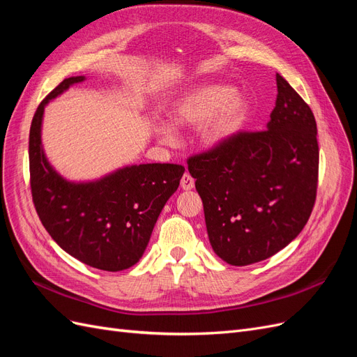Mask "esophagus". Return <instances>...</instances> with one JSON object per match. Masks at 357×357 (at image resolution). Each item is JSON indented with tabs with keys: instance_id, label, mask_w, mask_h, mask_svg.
<instances>
[{
	"instance_id": "esophagus-1",
	"label": "esophagus",
	"mask_w": 357,
	"mask_h": 357,
	"mask_svg": "<svg viewBox=\"0 0 357 357\" xmlns=\"http://www.w3.org/2000/svg\"><path fill=\"white\" fill-rule=\"evenodd\" d=\"M180 185H181L183 190H190V189H193V186H195V180H193L192 176L188 174V172H185L180 180Z\"/></svg>"
}]
</instances>
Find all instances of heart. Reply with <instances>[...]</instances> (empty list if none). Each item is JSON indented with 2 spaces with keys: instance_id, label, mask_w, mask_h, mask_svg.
<instances>
[{
  "instance_id": "heart-1",
  "label": "heart",
  "mask_w": 357,
  "mask_h": 357,
  "mask_svg": "<svg viewBox=\"0 0 357 357\" xmlns=\"http://www.w3.org/2000/svg\"><path fill=\"white\" fill-rule=\"evenodd\" d=\"M248 113L244 96L234 93L225 84H204L185 93L172 105L169 121L172 126H199L204 147H218L228 142L243 126ZM158 134L167 144L174 143L176 135L169 126H159Z\"/></svg>"
}]
</instances>
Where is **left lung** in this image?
Returning a JSON list of instances; mask_svg holds the SVG:
<instances>
[{"label":"left lung","instance_id":"obj_1","mask_svg":"<svg viewBox=\"0 0 357 357\" xmlns=\"http://www.w3.org/2000/svg\"><path fill=\"white\" fill-rule=\"evenodd\" d=\"M265 131H241L188 159L214 253L244 266L271 257L304 229L319 178L317 125L308 104L277 74Z\"/></svg>","mask_w":357,"mask_h":357}]
</instances>
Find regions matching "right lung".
<instances>
[{"instance_id": "right-lung-1", "label": "right lung", "mask_w": 357, "mask_h": 357, "mask_svg": "<svg viewBox=\"0 0 357 357\" xmlns=\"http://www.w3.org/2000/svg\"><path fill=\"white\" fill-rule=\"evenodd\" d=\"M83 80L84 75L62 80L32 117V201L43 226L62 250L92 268L122 271L142 259L162 208L180 185L185 167L131 165L88 183H74L59 176L43 150V113L50 100Z\"/></svg>"}]
</instances>
